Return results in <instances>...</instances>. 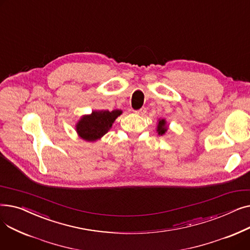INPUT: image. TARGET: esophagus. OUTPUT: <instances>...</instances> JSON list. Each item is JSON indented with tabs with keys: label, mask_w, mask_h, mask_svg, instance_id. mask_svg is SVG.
I'll use <instances>...</instances> for the list:
<instances>
[{
	"label": "esophagus",
	"mask_w": 250,
	"mask_h": 250,
	"mask_svg": "<svg viewBox=\"0 0 250 250\" xmlns=\"http://www.w3.org/2000/svg\"><path fill=\"white\" fill-rule=\"evenodd\" d=\"M137 114H139V115H144L145 114L146 112H147V108L146 107H142L141 109H139V110H137V111H135Z\"/></svg>",
	"instance_id": "34e87169"
}]
</instances>
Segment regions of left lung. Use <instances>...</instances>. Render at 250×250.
<instances>
[{"label": "left lung", "mask_w": 250, "mask_h": 250, "mask_svg": "<svg viewBox=\"0 0 250 250\" xmlns=\"http://www.w3.org/2000/svg\"><path fill=\"white\" fill-rule=\"evenodd\" d=\"M157 132L159 136H163L167 132V125L165 120H159L158 125H157Z\"/></svg>", "instance_id": "left-lung-1"}]
</instances>
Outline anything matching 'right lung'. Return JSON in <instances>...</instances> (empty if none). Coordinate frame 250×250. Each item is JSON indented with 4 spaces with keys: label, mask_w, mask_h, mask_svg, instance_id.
<instances>
[{
    "label": "right lung",
    "mask_w": 250,
    "mask_h": 250,
    "mask_svg": "<svg viewBox=\"0 0 250 250\" xmlns=\"http://www.w3.org/2000/svg\"><path fill=\"white\" fill-rule=\"evenodd\" d=\"M123 113L120 109L92 111L89 115H84L76 125L79 137L88 142H94L106 134L111 128L117 116Z\"/></svg>",
    "instance_id": "add662e5"
}]
</instances>
